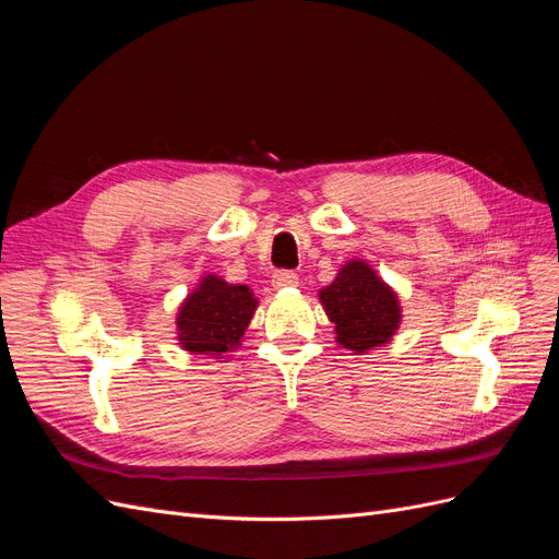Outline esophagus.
I'll list each match as a JSON object with an SVG mask.
<instances>
[{
	"instance_id": "obj_1",
	"label": "esophagus",
	"mask_w": 559,
	"mask_h": 559,
	"mask_svg": "<svg viewBox=\"0 0 559 559\" xmlns=\"http://www.w3.org/2000/svg\"><path fill=\"white\" fill-rule=\"evenodd\" d=\"M296 284H298V275L294 273V270H277V273L273 275L275 289H289V286H296Z\"/></svg>"
}]
</instances>
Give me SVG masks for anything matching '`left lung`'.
I'll return each instance as SVG.
<instances>
[{"label": "left lung", "mask_w": 559, "mask_h": 559, "mask_svg": "<svg viewBox=\"0 0 559 559\" xmlns=\"http://www.w3.org/2000/svg\"><path fill=\"white\" fill-rule=\"evenodd\" d=\"M319 298L335 324L337 343L347 349L380 347L399 326L401 310L394 292L361 261L347 263Z\"/></svg>", "instance_id": "8db88e82"}]
</instances>
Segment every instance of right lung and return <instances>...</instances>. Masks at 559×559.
<instances>
[{
    "mask_svg": "<svg viewBox=\"0 0 559 559\" xmlns=\"http://www.w3.org/2000/svg\"><path fill=\"white\" fill-rule=\"evenodd\" d=\"M257 310V298L249 286L228 284L214 275L205 277L200 289L183 300L179 310V341L189 352L222 354L240 343Z\"/></svg>",
    "mask_w": 559,
    "mask_h": 559,
    "instance_id": "1",
    "label": "right lung"
}]
</instances>
